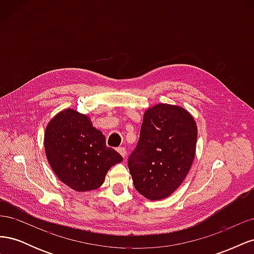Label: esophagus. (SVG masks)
<instances>
[{
    "mask_svg": "<svg viewBox=\"0 0 254 254\" xmlns=\"http://www.w3.org/2000/svg\"><path fill=\"white\" fill-rule=\"evenodd\" d=\"M118 151L121 153V156L123 157V158H126V156H127V150H126V148L125 147H119L118 148Z\"/></svg>",
    "mask_w": 254,
    "mask_h": 254,
    "instance_id": "34e87169",
    "label": "esophagus"
}]
</instances>
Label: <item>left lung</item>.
<instances>
[{
	"label": "left lung",
	"instance_id": "obj_1",
	"mask_svg": "<svg viewBox=\"0 0 254 254\" xmlns=\"http://www.w3.org/2000/svg\"><path fill=\"white\" fill-rule=\"evenodd\" d=\"M196 142V123L186 109L167 104L148 109L139 142L128 158L135 190L149 200L172 195L193 163Z\"/></svg>",
	"mask_w": 254,
	"mask_h": 254
}]
</instances>
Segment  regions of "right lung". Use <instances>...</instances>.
Listing matches in <instances>:
<instances>
[{
  "label": "right lung",
  "mask_w": 254,
  "mask_h": 254,
  "mask_svg": "<svg viewBox=\"0 0 254 254\" xmlns=\"http://www.w3.org/2000/svg\"><path fill=\"white\" fill-rule=\"evenodd\" d=\"M44 148L54 173L78 191L99 188L105 176L123 157L107 147L105 135L90 119L73 109L58 113L45 129Z\"/></svg>",
  "instance_id": "add662e5"
}]
</instances>
